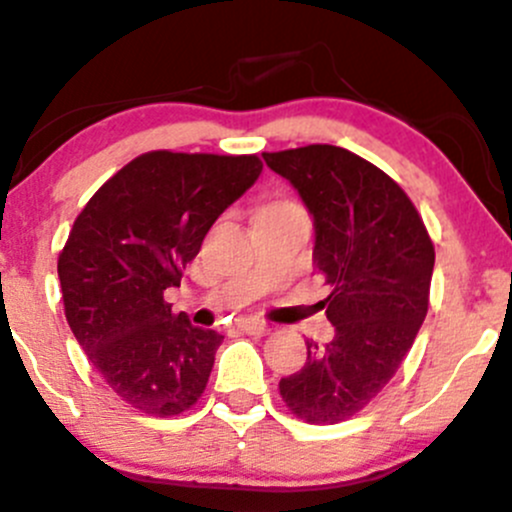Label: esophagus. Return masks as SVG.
Instances as JSON below:
<instances>
[{"label": "esophagus", "mask_w": 512, "mask_h": 512, "mask_svg": "<svg viewBox=\"0 0 512 512\" xmlns=\"http://www.w3.org/2000/svg\"><path fill=\"white\" fill-rule=\"evenodd\" d=\"M238 328L240 331L250 333V336H262V333L270 331V326H267L265 321H257V319H242L238 321Z\"/></svg>", "instance_id": "obj_1"}]
</instances>
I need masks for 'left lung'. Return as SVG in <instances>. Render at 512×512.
Returning a JSON list of instances; mask_svg holds the SVG:
<instances>
[{
  "mask_svg": "<svg viewBox=\"0 0 512 512\" xmlns=\"http://www.w3.org/2000/svg\"><path fill=\"white\" fill-rule=\"evenodd\" d=\"M314 220V265L333 292L324 301L336 336L306 341V363L279 380L297 417L351 419L390 383L427 316L434 245L417 208L390 176L331 144L262 154Z\"/></svg>",
  "mask_w": 512,
  "mask_h": 512,
  "instance_id": "1",
  "label": "left lung"
}]
</instances>
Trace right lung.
Here are the masks:
<instances>
[{
    "mask_svg": "<svg viewBox=\"0 0 512 512\" xmlns=\"http://www.w3.org/2000/svg\"><path fill=\"white\" fill-rule=\"evenodd\" d=\"M260 174L257 157L149 152L102 184L75 218L58 257L66 319L127 405L171 417L206 390L223 336L174 314L164 294Z\"/></svg>",
    "mask_w": 512,
    "mask_h": 512,
    "instance_id": "obj_1",
    "label": "right lung"
}]
</instances>
